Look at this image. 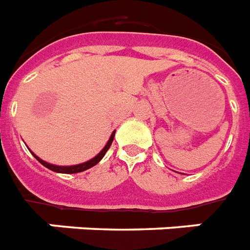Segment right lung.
Here are the masks:
<instances>
[{"label":"right lung","mask_w":250,"mask_h":250,"mask_svg":"<svg viewBox=\"0 0 250 250\" xmlns=\"http://www.w3.org/2000/svg\"><path fill=\"white\" fill-rule=\"evenodd\" d=\"M115 133H116V130L113 131L112 134H111L108 142H107V145L103 147V149H102L101 152L98 153L97 156H94L93 159L87 160V161H85V163H83V164H77V165H68V167L54 165V164L46 163V161H43L42 159H40V157L37 156V155H35V153L32 152V151H31V153L36 157V160H39L40 163L42 164L43 167H47V169H50V170L55 171V173H63V174H75V173H80V171H83V170H87V169H90V167H93L94 165H97V164L99 163V161H101L103 157H104L105 152L108 151L109 147H111V145H112L113 138H115Z\"/></svg>","instance_id":"right-lung-1"}]
</instances>
